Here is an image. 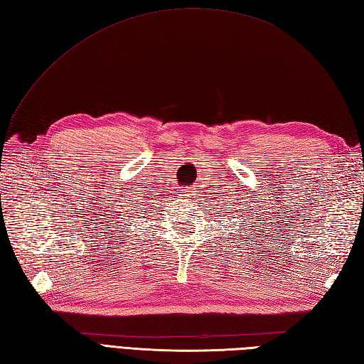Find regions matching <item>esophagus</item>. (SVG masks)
<instances>
[{
  "instance_id": "esophagus-1",
  "label": "esophagus",
  "mask_w": 364,
  "mask_h": 364,
  "mask_svg": "<svg viewBox=\"0 0 364 364\" xmlns=\"http://www.w3.org/2000/svg\"><path fill=\"white\" fill-rule=\"evenodd\" d=\"M185 196H194V191H191V190H187V191H185Z\"/></svg>"
}]
</instances>
